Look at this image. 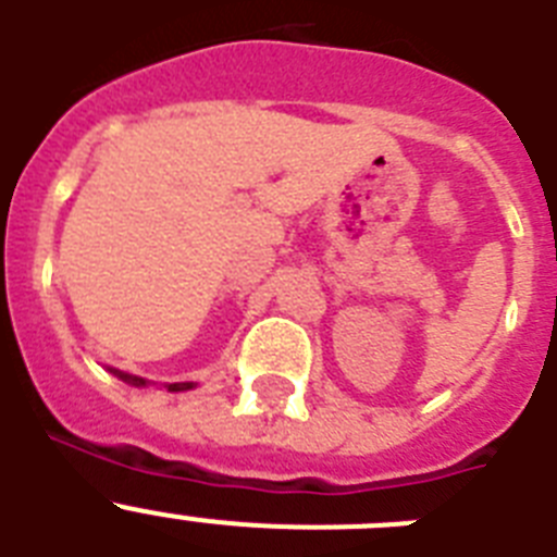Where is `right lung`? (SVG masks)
Here are the masks:
<instances>
[{"label": "right lung", "mask_w": 557, "mask_h": 557, "mask_svg": "<svg viewBox=\"0 0 557 557\" xmlns=\"http://www.w3.org/2000/svg\"><path fill=\"white\" fill-rule=\"evenodd\" d=\"M120 379H125V382H131V385H145V379L139 376H131V373H122V371H113ZM189 387H195L191 382H175V385H170L172 393H178V391H189Z\"/></svg>", "instance_id": "1"}]
</instances>
